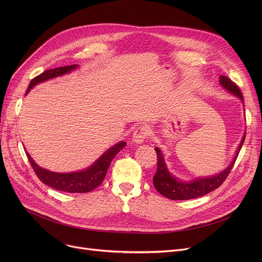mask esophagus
I'll use <instances>...</instances> for the list:
<instances>
[{
	"instance_id": "34e87169",
	"label": "esophagus",
	"mask_w": 262,
	"mask_h": 262,
	"mask_svg": "<svg viewBox=\"0 0 262 262\" xmlns=\"http://www.w3.org/2000/svg\"><path fill=\"white\" fill-rule=\"evenodd\" d=\"M147 138V128L144 125H140L137 127L135 133L133 134V141L136 143H142Z\"/></svg>"
}]
</instances>
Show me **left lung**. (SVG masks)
<instances>
[{"label": "left lung", "instance_id": "left-lung-1", "mask_svg": "<svg viewBox=\"0 0 262 262\" xmlns=\"http://www.w3.org/2000/svg\"><path fill=\"white\" fill-rule=\"evenodd\" d=\"M220 82L221 85L230 93L237 95L243 101V95L240 91V88L237 84H235L232 80H230L227 76L221 75L220 76ZM245 136H243L242 141L237 149V154L235 158L232 159L229 167L226 168L221 173H219L212 177H206V178H198V180L191 182V183H185L180 182L174 176L170 174V172L167 169L166 163H164L163 156L161 154V150L158 147H155L156 154H157V172L154 175L153 183L156 190L159 192L160 194L166 196L170 200H191V199H196L203 195H206L209 192L215 190L221 186L227 176L229 175L233 164H235L237 157L239 155L240 149L242 147V144L244 142Z\"/></svg>", "mask_w": 262, "mask_h": 262}]
</instances>
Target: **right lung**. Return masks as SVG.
<instances>
[{
	"label": "right lung",
	"mask_w": 262,
	"mask_h": 262,
	"mask_svg": "<svg viewBox=\"0 0 262 262\" xmlns=\"http://www.w3.org/2000/svg\"><path fill=\"white\" fill-rule=\"evenodd\" d=\"M75 68H77V64L50 69V70L42 72L31 80L26 93L29 92L34 86H36L38 82L69 73ZM125 145H126V142L124 141L119 142L118 144L114 145L113 147H110L108 150H106V152L98 160H96L90 168L84 171L74 172V173H55V172H51L46 169L40 168L34 162L30 154L27 152L25 153L27 158H29V161L31 163L33 170L35 171L37 177L43 184L59 191L70 192V193H86V192L92 191L93 189H95L96 187L102 184L110 163H112V160Z\"/></svg>",
	"instance_id": "add662e5"
}]
</instances>
